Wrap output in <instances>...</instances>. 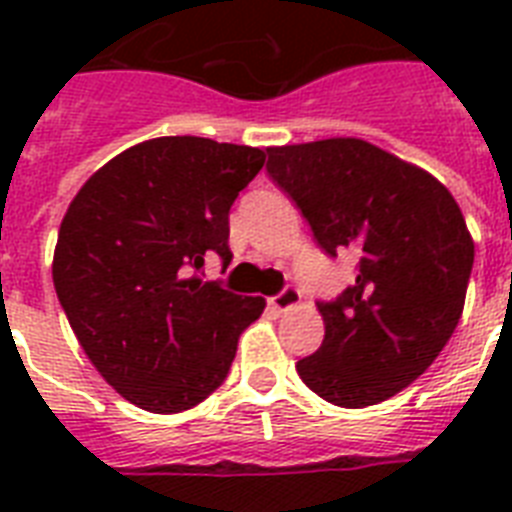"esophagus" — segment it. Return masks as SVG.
<instances>
[{
  "label": "esophagus",
  "mask_w": 512,
  "mask_h": 512,
  "mask_svg": "<svg viewBox=\"0 0 512 512\" xmlns=\"http://www.w3.org/2000/svg\"><path fill=\"white\" fill-rule=\"evenodd\" d=\"M268 303H271V308L273 311H289V308H295L297 303H300V289L297 287H284L279 292V295H273L271 300H268Z\"/></svg>",
  "instance_id": "1"
}]
</instances>
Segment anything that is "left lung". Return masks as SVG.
<instances>
[{"mask_svg":"<svg viewBox=\"0 0 512 512\" xmlns=\"http://www.w3.org/2000/svg\"><path fill=\"white\" fill-rule=\"evenodd\" d=\"M268 175L329 257H358L356 284L319 303L324 342L297 374L345 409L396 396L462 316L476 247L457 201L433 175L358 138L268 148Z\"/></svg>","mask_w":512,"mask_h":512,"instance_id":"left-lung-1","label":"left lung"}]
</instances>
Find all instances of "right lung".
I'll return each instance as SVG.
<instances>
[{"label": "right lung", "instance_id": "right-lung-1", "mask_svg": "<svg viewBox=\"0 0 512 512\" xmlns=\"http://www.w3.org/2000/svg\"><path fill=\"white\" fill-rule=\"evenodd\" d=\"M260 148L154 138L82 185L60 223L55 292L103 380L154 414L185 412L223 385L263 297L201 281L231 263L228 212L263 170Z\"/></svg>", "mask_w": 512, "mask_h": 512}]
</instances>
